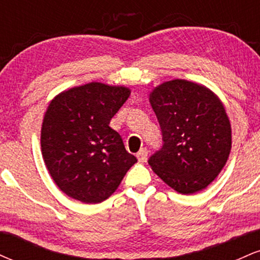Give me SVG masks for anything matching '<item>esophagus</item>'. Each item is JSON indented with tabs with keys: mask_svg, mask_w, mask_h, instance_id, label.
<instances>
[{
	"mask_svg": "<svg viewBox=\"0 0 260 260\" xmlns=\"http://www.w3.org/2000/svg\"><path fill=\"white\" fill-rule=\"evenodd\" d=\"M137 157H138V160L140 162H145L148 159V149L147 148H143L140 149L138 151V154H137Z\"/></svg>",
	"mask_w": 260,
	"mask_h": 260,
	"instance_id": "esophagus-1",
	"label": "esophagus"
}]
</instances>
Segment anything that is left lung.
Listing matches in <instances>:
<instances>
[{
    "label": "left lung",
    "mask_w": 260,
    "mask_h": 260,
    "mask_svg": "<svg viewBox=\"0 0 260 260\" xmlns=\"http://www.w3.org/2000/svg\"><path fill=\"white\" fill-rule=\"evenodd\" d=\"M162 147L149 157L153 171L182 194L208 187L231 150V126L221 101L205 86L174 79L150 94Z\"/></svg>",
    "instance_id": "1"
}]
</instances>
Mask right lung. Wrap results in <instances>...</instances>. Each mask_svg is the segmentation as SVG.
I'll list each match as a JSON object with an SVG mask.
<instances>
[{"label":"right lung","instance_id":"add662e5","mask_svg":"<svg viewBox=\"0 0 260 260\" xmlns=\"http://www.w3.org/2000/svg\"><path fill=\"white\" fill-rule=\"evenodd\" d=\"M129 94L124 86L89 83L61 92L47 107L41 151L55 183L71 198L104 202L137 162L110 127Z\"/></svg>","mask_w":260,"mask_h":260}]
</instances>
